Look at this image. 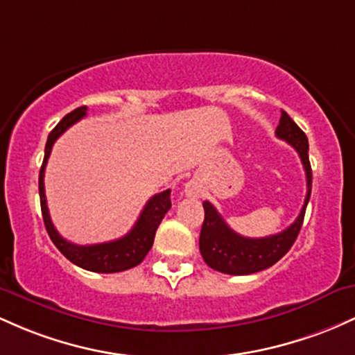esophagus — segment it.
Wrapping results in <instances>:
<instances>
[{"label": "esophagus", "mask_w": 355, "mask_h": 355, "mask_svg": "<svg viewBox=\"0 0 355 355\" xmlns=\"http://www.w3.org/2000/svg\"><path fill=\"white\" fill-rule=\"evenodd\" d=\"M184 193L186 196H199V193H201V186H199L198 179H191V181L186 182Z\"/></svg>", "instance_id": "1"}]
</instances>
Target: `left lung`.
Segmentation results:
<instances>
[{
  "mask_svg": "<svg viewBox=\"0 0 355 355\" xmlns=\"http://www.w3.org/2000/svg\"><path fill=\"white\" fill-rule=\"evenodd\" d=\"M278 139L288 142L300 156L306 176V196L297 220L282 231L265 238H246L238 234L226 225L221 214L209 201L202 202L205 221L199 234V252L206 265L216 272L226 275H250L261 272L277 263L288 253L300 233L305 209L312 193V167L309 161V141L304 130L292 121L285 110H282L280 124L275 130Z\"/></svg>",
  "mask_w": 355,
  "mask_h": 355,
  "instance_id": "8db88e82",
  "label": "left lung"
}]
</instances>
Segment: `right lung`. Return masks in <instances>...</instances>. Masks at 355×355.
<instances>
[{
    "mask_svg": "<svg viewBox=\"0 0 355 355\" xmlns=\"http://www.w3.org/2000/svg\"><path fill=\"white\" fill-rule=\"evenodd\" d=\"M87 107H78L73 112L67 114L62 121L58 122L57 127L51 130L49 135V141L45 146V157H43L42 169H40V179H38V189H40V205H42V214L43 221H45V228L49 231V236L53 241V245L62 252L67 260L71 263L80 266L83 270L97 273H117L124 272V270L134 268L141 263L153 248L154 236L156 231L161 225L162 218L167 211L171 209V189L162 191V193L154 194L149 201L146 202L144 209H142L141 216H139L137 223L134 228L125 234V236L119 238V240L98 243V245H75V243L67 241L65 238L60 236V233L55 230L53 223H51L49 206H46V196H45V184H43V178H45V167L49 162L51 147H53L55 141L65 132L69 127H71L75 122L80 121L85 117Z\"/></svg>",
    "mask_w": 355,
    "mask_h": 355,
    "instance_id": "right-lung-1",
    "label": "right lung"
}]
</instances>
